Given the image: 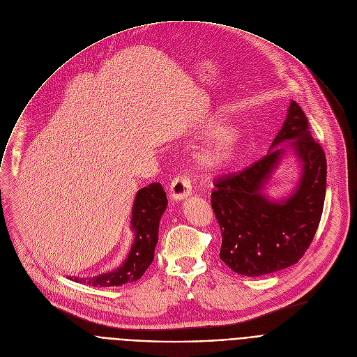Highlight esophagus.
<instances>
[{"label": "esophagus", "mask_w": 357, "mask_h": 357, "mask_svg": "<svg viewBox=\"0 0 357 357\" xmlns=\"http://www.w3.org/2000/svg\"><path fill=\"white\" fill-rule=\"evenodd\" d=\"M192 186H190V179L185 174L176 175L169 185V195L174 200H181L185 199L190 195Z\"/></svg>", "instance_id": "34e87169"}]
</instances>
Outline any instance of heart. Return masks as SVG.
Returning <instances> with one entry per match:
<instances>
[{"mask_svg":"<svg viewBox=\"0 0 357 357\" xmlns=\"http://www.w3.org/2000/svg\"><path fill=\"white\" fill-rule=\"evenodd\" d=\"M237 145L238 138L236 132L230 126L223 124L213 134L212 139L199 152V162L203 168L209 171L222 169L233 160Z\"/></svg>","mask_w":357,"mask_h":357,"instance_id":"b5f03b06","label":"heart"}]
</instances>
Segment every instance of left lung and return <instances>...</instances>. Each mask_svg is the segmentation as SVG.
I'll return each mask as SVG.
<instances>
[{"instance_id":"1","label":"left lung","mask_w":357,"mask_h":357,"mask_svg":"<svg viewBox=\"0 0 357 357\" xmlns=\"http://www.w3.org/2000/svg\"><path fill=\"white\" fill-rule=\"evenodd\" d=\"M288 139H296L294 145L304 165L303 178L291 198L274 204L261 195V189L282 153L275 146ZM271 148L250 167L218 176L211 196L222 233L220 259L234 273L247 277L296 264L311 245L324 211L326 157L294 100Z\"/></svg>"}]
</instances>
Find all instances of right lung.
Returning <instances> with one entry per match:
<instances>
[{
	"label": "right lung",
	"mask_w": 357,
	"mask_h": 357,
	"mask_svg": "<svg viewBox=\"0 0 357 357\" xmlns=\"http://www.w3.org/2000/svg\"><path fill=\"white\" fill-rule=\"evenodd\" d=\"M168 205L164 188L157 182L137 192L131 225L135 230V238L126 263L113 273L101 274L94 278H73L76 282H84L91 287H119L138 280L154 260V251L158 243L160 219Z\"/></svg>",
	"instance_id": "add662e5"
}]
</instances>
